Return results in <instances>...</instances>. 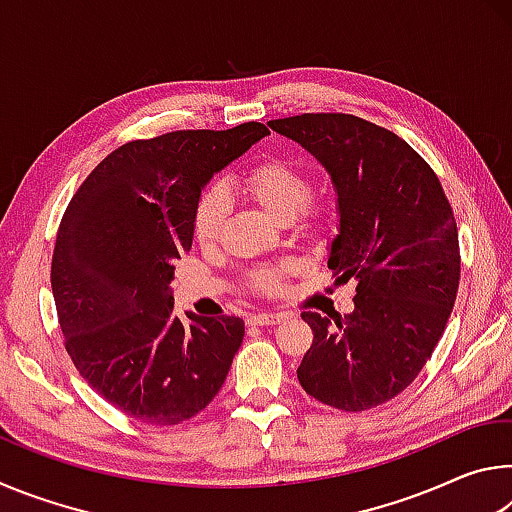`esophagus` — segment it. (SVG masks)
<instances>
[{"mask_svg": "<svg viewBox=\"0 0 512 512\" xmlns=\"http://www.w3.org/2000/svg\"><path fill=\"white\" fill-rule=\"evenodd\" d=\"M248 325H277L282 320H287V314H250Z\"/></svg>", "mask_w": 512, "mask_h": 512, "instance_id": "34e87169", "label": "esophagus"}]
</instances>
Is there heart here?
<instances>
[{"instance_id": "heart-1", "label": "heart", "mask_w": 512, "mask_h": 512, "mask_svg": "<svg viewBox=\"0 0 512 512\" xmlns=\"http://www.w3.org/2000/svg\"><path fill=\"white\" fill-rule=\"evenodd\" d=\"M246 192L271 212L275 219L291 221L298 214H307V201L311 196V180L305 169L282 158H268L250 167L244 178ZM228 214V196L221 187L205 189L194 207V237L201 246H210L221 232V225ZM253 287L259 291H277L280 273L259 271L253 275Z\"/></svg>"}]
</instances>
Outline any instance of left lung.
Wrapping results in <instances>:
<instances>
[{
	"label": "left lung",
	"instance_id": "obj_1",
	"mask_svg": "<svg viewBox=\"0 0 512 512\" xmlns=\"http://www.w3.org/2000/svg\"><path fill=\"white\" fill-rule=\"evenodd\" d=\"M268 126L332 176L341 221L327 266L336 282H357L352 314L302 311L314 343L298 381L334 409H375L418 377L454 309L461 253L452 205L429 164L372 121L307 112Z\"/></svg>",
	"mask_w": 512,
	"mask_h": 512
}]
</instances>
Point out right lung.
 <instances>
[{
    "label": "right lung",
    "mask_w": 512,
    "mask_h": 512,
    "mask_svg": "<svg viewBox=\"0 0 512 512\" xmlns=\"http://www.w3.org/2000/svg\"><path fill=\"white\" fill-rule=\"evenodd\" d=\"M266 135L248 121L128 142L67 205L51 257L65 350L94 391L135 420L194 418L228 377L244 320L187 314L185 325L173 314V264L192 248L201 189Z\"/></svg>",
    "instance_id": "1"
}]
</instances>
